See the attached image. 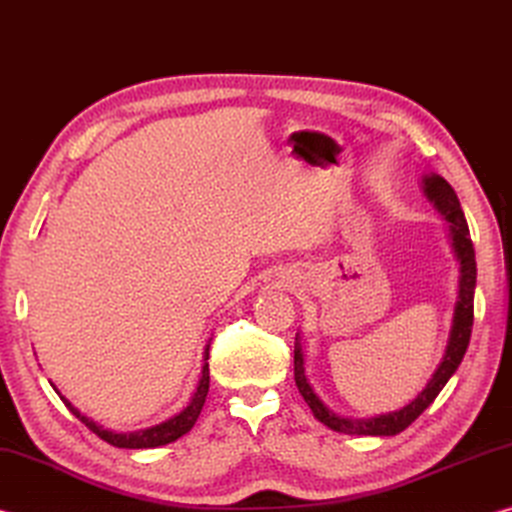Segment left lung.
<instances>
[{
    "mask_svg": "<svg viewBox=\"0 0 512 512\" xmlns=\"http://www.w3.org/2000/svg\"><path fill=\"white\" fill-rule=\"evenodd\" d=\"M422 192L449 223V239H452L454 255L458 259V264H461V275H458V298L454 305L452 329H449L443 361L438 363L436 372H433L431 379L427 381V386L422 388V393H418L413 402L402 406L400 411L372 415V418H345V415L327 409L323 400L314 393V388L309 386V381L305 377V354H302V343L298 334L296 350H293V375H296V386L300 395L305 397V402L309 404L314 418L318 422H323L325 427L332 431L348 433V436H395V433L404 431L411 422H415V418H420V413L436 400L440 391H443L456 368L461 366L467 345H470L476 287V259L470 239V228H467L465 214L461 210V203H458L456 192L443 176H438V173L422 176Z\"/></svg>",
    "mask_w": 512,
    "mask_h": 512,
    "instance_id": "left-lung-1",
    "label": "left lung"
}]
</instances>
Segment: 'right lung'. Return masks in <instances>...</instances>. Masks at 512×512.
<instances>
[{
    "label": "right lung",
    "instance_id": "add662e5",
    "mask_svg": "<svg viewBox=\"0 0 512 512\" xmlns=\"http://www.w3.org/2000/svg\"><path fill=\"white\" fill-rule=\"evenodd\" d=\"M210 345H205V354H203V370H201V379H198V386L192 395V400L185 406L183 411L171 415L169 420H164L160 424H153V427H146L140 431H128V433H117V431H110V429H103L101 424H97L94 420H90L88 415H83L76 406L67 400V397L60 395L58 388L54 386V391L60 395V400L65 402V406L69 411H72L76 418H79L85 427L90 431L97 433L101 440H106L112 447H121V449H151V447H162V445H169L173 440H178L180 436H185L187 431H192V427L198 420V415L203 411V404H205V397L207 391H210Z\"/></svg>",
    "mask_w": 512,
    "mask_h": 512
}]
</instances>
